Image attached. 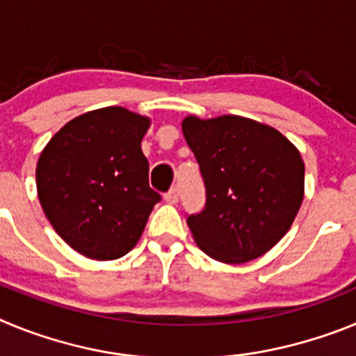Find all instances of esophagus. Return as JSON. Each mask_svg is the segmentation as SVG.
<instances>
[{
  "mask_svg": "<svg viewBox=\"0 0 356 356\" xmlns=\"http://www.w3.org/2000/svg\"><path fill=\"white\" fill-rule=\"evenodd\" d=\"M165 201L171 203V205H176L178 203V188L172 187L168 194H165Z\"/></svg>",
  "mask_w": 356,
  "mask_h": 356,
  "instance_id": "1",
  "label": "esophagus"
}]
</instances>
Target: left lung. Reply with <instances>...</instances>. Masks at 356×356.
Listing matches in <instances>:
<instances>
[{
    "label": "left lung",
    "instance_id": "obj_1",
    "mask_svg": "<svg viewBox=\"0 0 356 356\" xmlns=\"http://www.w3.org/2000/svg\"><path fill=\"white\" fill-rule=\"evenodd\" d=\"M207 188L205 209L187 216L197 246L213 260L259 259L284 237L300 210L305 163L275 128L241 115L181 122Z\"/></svg>",
    "mask_w": 356,
    "mask_h": 356
}]
</instances>
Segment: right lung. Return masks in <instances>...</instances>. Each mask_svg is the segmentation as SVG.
<instances>
[{"label":"right lung","mask_w":356,"mask_h":356,"mask_svg":"<svg viewBox=\"0 0 356 356\" xmlns=\"http://www.w3.org/2000/svg\"><path fill=\"white\" fill-rule=\"evenodd\" d=\"M149 119L122 106L78 115L37 162V193L55 232L94 260L121 259L137 244L162 197L149 187L140 149Z\"/></svg>","instance_id":"1"}]
</instances>
